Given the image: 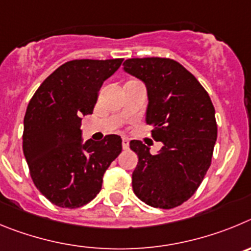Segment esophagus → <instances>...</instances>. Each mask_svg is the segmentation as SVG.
<instances>
[{
    "label": "esophagus",
    "instance_id": "esophagus-1",
    "mask_svg": "<svg viewBox=\"0 0 251 251\" xmlns=\"http://www.w3.org/2000/svg\"><path fill=\"white\" fill-rule=\"evenodd\" d=\"M128 146H130V141H128L126 137H123V149L124 150H127Z\"/></svg>",
    "mask_w": 251,
    "mask_h": 251
}]
</instances>
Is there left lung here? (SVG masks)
<instances>
[{
    "instance_id": "1",
    "label": "left lung",
    "mask_w": 251,
    "mask_h": 251,
    "mask_svg": "<svg viewBox=\"0 0 251 251\" xmlns=\"http://www.w3.org/2000/svg\"><path fill=\"white\" fill-rule=\"evenodd\" d=\"M124 70L145 83L146 124L164 146L156 155L139 140L130 141L139 162L132 189L145 204L179 206L194 195L211 164L218 136L215 109L195 76L170 58H128Z\"/></svg>"
}]
</instances>
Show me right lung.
Here are the masks:
<instances>
[{"mask_svg": "<svg viewBox=\"0 0 251 251\" xmlns=\"http://www.w3.org/2000/svg\"><path fill=\"white\" fill-rule=\"evenodd\" d=\"M124 58L72 60L51 74L27 106L24 153L40 193L60 207L75 209L96 198L105 171L123 150V140L82 142L81 120L92 114L99 91Z\"/></svg>", "mask_w": 251, "mask_h": 251, "instance_id": "obj_1", "label": "right lung"}]
</instances>
